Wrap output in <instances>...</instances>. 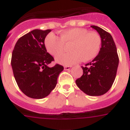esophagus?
<instances>
[{
	"mask_svg": "<svg viewBox=\"0 0 130 130\" xmlns=\"http://www.w3.org/2000/svg\"><path fill=\"white\" fill-rule=\"evenodd\" d=\"M71 66H65L64 67V69H65V70H66V71H68V70H70V69H71Z\"/></svg>",
	"mask_w": 130,
	"mask_h": 130,
	"instance_id": "obj_1",
	"label": "esophagus"
}]
</instances>
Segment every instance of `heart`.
Masks as SVG:
<instances>
[{
	"label": "heart",
	"instance_id": "1",
	"mask_svg": "<svg viewBox=\"0 0 130 130\" xmlns=\"http://www.w3.org/2000/svg\"><path fill=\"white\" fill-rule=\"evenodd\" d=\"M69 43V50L72 52L56 56L58 63L70 65L81 60L85 62L91 61L99 54L101 38L95 32H89L83 28H71L61 31L60 37L50 33L44 40L45 49L52 56L63 52L65 44Z\"/></svg>",
	"mask_w": 130,
	"mask_h": 130
}]
</instances>
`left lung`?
<instances>
[{
  "mask_svg": "<svg viewBox=\"0 0 130 130\" xmlns=\"http://www.w3.org/2000/svg\"><path fill=\"white\" fill-rule=\"evenodd\" d=\"M100 35L102 46L99 54L82 67L83 74L76 80L78 88L90 96H100L108 91L113 84L119 65L117 47L109 32L97 26H91Z\"/></svg>",
  "mask_w": 130,
  "mask_h": 130,
  "instance_id": "obj_1",
  "label": "left lung"
}]
</instances>
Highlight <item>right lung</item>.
Listing matches in <instances>:
<instances>
[{
	"label": "right lung",
	"mask_w": 130,
	"mask_h": 130,
	"mask_svg": "<svg viewBox=\"0 0 130 130\" xmlns=\"http://www.w3.org/2000/svg\"><path fill=\"white\" fill-rule=\"evenodd\" d=\"M50 29H35L19 39L11 56L13 76L19 88L33 99L47 97L55 88L57 78L64 68L56 64L47 65L54 58L47 52L44 40Z\"/></svg>",
	"instance_id": "obj_1"
}]
</instances>
